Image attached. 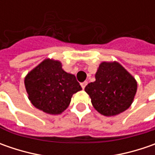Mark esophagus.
<instances>
[{"mask_svg": "<svg viewBox=\"0 0 155 155\" xmlns=\"http://www.w3.org/2000/svg\"><path fill=\"white\" fill-rule=\"evenodd\" d=\"M87 84H88L87 82H84V83H82V84H81V86H82V88H83V89H84L85 86L87 85Z\"/></svg>", "mask_w": 155, "mask_h": 155, "instance_id": "obj_1", "label": "esophagus"}]
</instances>
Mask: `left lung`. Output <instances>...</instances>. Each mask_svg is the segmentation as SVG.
I'll return each mask as SVG.
<instances>
[{
  "label": "left lung",
  "instance_id": "obj_1",
  "mask_svg": "<svg viewBox=\"0 0 155 155\" xmlns=\"http://www.w3.org/2000/svg\"><path fill=\"white\" fill-rule=\"evenodd\" d=\"M136 90L135 79L116 62L102 63L96 73V81L84 89L93 107L106 116H116L128 109Z\"/></svg>",
  "mask_w": 155,
  "mask_h": 155
}]
</instances>
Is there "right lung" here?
I'll return each mask as SVG.
<instances>
[{
  "label": "right lung",
  "instance_id": "add662e5",
  "mask_svg": "<svg viewBox=\"0 0 155 155\" xmlns=\"http://www.w3.org/2000/svg\"><path fill=\"white\" fill-rule=\"evenodd\" d=\"M28 98L37 109L51 115L62 113L72 95L82 90L74 75L65 72L61 63L45 59L25 78Z\"/></svg>",
  "mask_w": 155,
  "mask_h": 155
}]
</instances>
